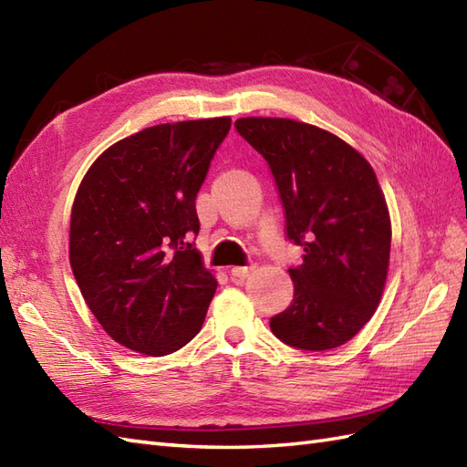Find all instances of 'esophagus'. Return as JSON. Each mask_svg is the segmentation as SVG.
Masks as SVG:
<instances>
[{
  "label": "esophagus",
  "instance_id": "1",
  "mask_svg": "<svg viewBox=\"0 0 467 467\" xmlns=\"http://www.w3.org/2000/svg\"><path fill=\"white\" fill-rule=\"evenodd\" d=\"M254 265H250V266H234L233 270H231V276L234 278V280H244V278H248L250 274L254 272Z\"/></svg>",
  "mask_w": 467,
  "mask_h": 467
}]
</instances>
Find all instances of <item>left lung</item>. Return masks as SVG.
<instances>
[{
	"label": "left lung",
	"mask_w": 467,
	"mask_h": 467,
	"mask_svg": "<svg viewBox=\"0 0 467 467\" xmlns=\"http://www.w3.org/2000/svg\"><path fill=\"white\" fill-rule=\"evenodd\" d=\"M234 128L268 161L285 236L304 248L288 268L294 300L270 317L280 341L327 351L353 339L385 290L390 217L373 167L341 138L288 118H241Z\"/></svg>",
	"instance_id": "8db88e82"
}]
</instances>
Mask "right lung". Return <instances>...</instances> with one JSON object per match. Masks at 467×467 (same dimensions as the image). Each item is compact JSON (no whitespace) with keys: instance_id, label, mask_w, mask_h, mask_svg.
<instances>
[{"instance_id":"add662e5","label":"right lung","mask_w":467,"mask_h":467,"mask_svg":"<svg viewBox=\"0 0 467 467\" xmlns=\"http://www.w3.org/2000/svg\"><path fill=\"white\" fill-rule=\"evenodd\" d=\"M231 118L160 124L90 165L70 213V266L102 329L124 348L170 355L193 339L217 280L202 266L195 199Z\"/></svg>"}]
</instances>
